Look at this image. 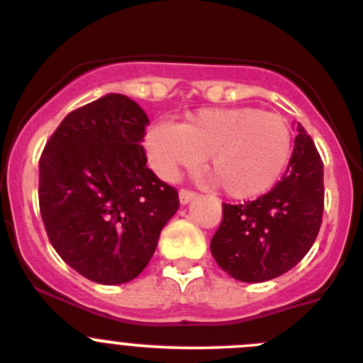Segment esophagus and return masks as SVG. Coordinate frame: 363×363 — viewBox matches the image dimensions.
<instances>
[{"label": "esophagus", "mask_w": 363, "mask_h": 363, "mask_svg": "<svg viewBox=\"0 0 363 363\" xmlns=\"http://www.w3.org/2000/svg\"><path fill=\"white\" fill-rule=\"evenodd\" d=\"M196 198H198L196 192L185 191V189H182V191H179V203H182V205L191 203V201H192V200H196Z\"/></svg>", "instance_id": "34e87169"}]
</instances>
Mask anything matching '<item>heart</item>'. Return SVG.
Instances as JSON below:
<instances>
[{"label": "heart", "mask_w": 363, "mask_h": 363, "mask_svg": "<svg viewBox=\"0 0 363 363\" xmlns=\"http://www.w3.org/2000/svg\"><path fill=\"white\" fill-rule=\"evenodd\" d=\"M145 150L162 178H172L179 169H194L207 156L221 189L229 196L249 200L271 191L281 178L293 152V134L277 112L201 108L182 125H150Z\"/></svg>", "instance_id": "1"}]
</instances>
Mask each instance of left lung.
Instances as JSON below:
<instances>
[{
    "label": "left lung",
    "mask_w": 363,
    "mask_h": 363,
    "mask_svg": "<svg viewBox=\"0 0 363 363\" xmlns=\"http://www.w3.org/2000/svg\"><path fill=\"white\" fill-rule=\"evenodd\" d=\"M287 171L267 194L242 205L223 203L211 240L216 264L234 280L258 284L281 277L309 252L323 214V163L298 123Z\"/></svg>",
    "instance_id": "1"
}]
</instances>
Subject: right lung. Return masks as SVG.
Wrapping results in <instances>:
<instances>
[{
	"mask_svg": "<svg viewBox=\"0 0 363 363\" xmlns=\"http://www.w3.org/2000/svg\"><path fill=\"white\" fill-rule=\"evenodd\" d=\"M145 111L101 96L60 123L40 160V211L56 252L104 285L134 280L179 207L174 187L147 167Z\"/></svg>",
	"mask_w": 363,
	"mask_h": 363,
	"instance_id": "add662e5",
	"label": "right lung"
}]
</instances>
